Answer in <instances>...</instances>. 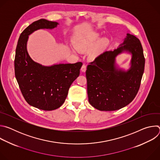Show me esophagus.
Returning <instances> with one entry per match:
<instances>
[{"instance_id": "obj_1", "label": "esophagus", "mask_w": 160, "mask_h": 160, "mask_svg": "<svg viewBox=\"0 0 160 160\" xmlns=\"http://www.w3.org/2000/svg\"><path fill=\"white\" fill-rule=\"evenodd\" d=\"M81 70L83 72H85L86 71V64H83V65L82 66V68H81Z\"/></svg>"}]
</instances>
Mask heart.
<instances>
[{"label": "heart", "mask_w": 160, "mask_h": 160, "mask_svg": "<svg viewBox=\"0 0 160 160\" xmlns=\"http://www.w3.org/2000/svg\"><path fill=\"white\" fill-rule=\"evenodd\" d=\"M97 38H98L97 35H94L89 38H80L75 42V48L79 51H81V52L86 51L87 50L89 49L92 46V45L94 44L95 40ZM106 41L105 40H101L97 45L95 51L103 48L106 45Z\"/></svg>", "instance_id": "obj_1"}]
</instances>
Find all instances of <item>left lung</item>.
I'll use <instances>...</instances> for the list:
<instances>
[{"label":"left lung","mask_w":160,"mask_h":160,"mask_svg":"<svg viewBox=\"0 0 160 160\" xmlns=\"http://www.w3.org/2000/svg\"><path fill=\"white\" fill-rule=\"evenodd\" d=\"M122 45L113 51L104 52L87 65L88 102L97 109H120L130 103L139 90L145 66L142 44L128 33ZM123 50L132 54V66L127 72L118 71L114 65L115 57Z\"/></svg>","instance_id":"left-lung-1"}]
</instances>
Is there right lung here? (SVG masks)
<instances>
[{"mask_svg":"<svg viewBox=\"0 0 160 160\" xmlns=\"http://www.w3.org/2000/svg\"><path fill=\"white\" fill-rule=\"evenodd\" d=\"M58 24L45 19L34 21L21 33L16 49L14 72L22 95L30 105L44 111L54 110L64 102L82 66V62H78L42 66L29 56L28 35L40 28H54Z\"/></svg>","mask_w":160,"mask_h":160,"instance_id":"right-lung-1","label":"right lung"}]
</instances>
